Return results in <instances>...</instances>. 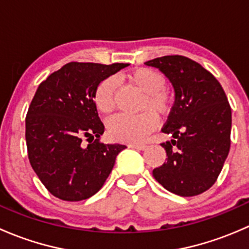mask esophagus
Here are the masks:
<instances>
[{"label":"esophagus","mask_w":249,"mask_h":249,"mask_svg":"<svg viewBox=\"0 0 249 249\" xmlns=\"http://www.w3.org/2000/svg\"><path fill=\"white\" fill-rule=\"evenodd\" d=\"M130 148H134V149H140V150H144L147 148V144L144 143H135V144H129Z\"/></svg>","instance_id":"obj_1"}]
</instances>
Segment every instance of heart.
<instances>
[{"label": "heart", "instance_id": "heart-1", "mask_svg": "<svg viewBox=\"0 0 249 249\" xmlns=\"http://www.w3.org/2000/svg\"><path fill=\"white\" fill-rule=\"evenodd\" d=\"M127 82L144 94L141 113L135 117L118 115L108 122L110 139L118 142L140 143L158 126V115H167L172 109L173 96L165 88L166 80L161 73L148 67H140L125 76ZM117 82L108 77L102 79L92 92L95 108L101 114H110L115 109Z\"/></svg>", "mask_w": 249, "mask_h": 249}]
</instances>
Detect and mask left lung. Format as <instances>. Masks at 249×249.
Segmentation results:
<instances>
[{
    "instance_id": "8db88e82",
    "label": "left lung",
    "mask_w": 249,
    "mask_h": 249,
    "mask_svg": "<svg viewBox=\"0 0 249 249\" xmlns=\"http://www.w3.org/2000/svg\"><path fill=\"white\" fill-rule=\"evenodd\" d=\"M159 69L176 92L166 124L171 141L161 143L166 162L153 170L155 179L179 196H195L217 180L230 150L231 107L220 83L200 64L182 55L144 62Z\"/></svg>"
}]
</instances>
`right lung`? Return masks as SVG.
I'll return each instance as SVG.
<instances>
[{
  "mask_svg": "<svg viewBox=\"0 0 249 249\" xmlns=\"http://www.w3.org/2000/svg\"><path fill=\"white\" fill-rule=\"evenodd\" d=\"M126 66L72 61L39 84L25 119V139L32 169L55 197L80 201L96 194L126 148L100 141L105 126L92 102L96 85Z\"/></svg>",
  "mask_w": 249,
  "mask_h": 249,
  "instance_id": "1",
  "label": "right lung"
}]
</instances>
